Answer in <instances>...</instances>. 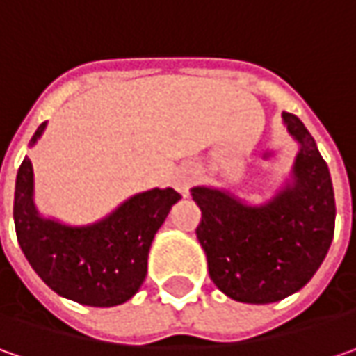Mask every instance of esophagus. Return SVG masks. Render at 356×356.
I'll use <instances>...</instances> for the list:
<instances>
[{
    "label": "esophagus",
    "instance_id": "obj_1",
    "mask_svg": "<svg viewBox=\"0 0 356 356\" xmlns=\"http://www.w3.org/2000/svg\"><path fill=\"white\" fill-rule=\"evenodd\" d=\"M193 181H195L193 171L183 169V171H179L177 177H175V187H177V191H181V193H187V191H189V187L193 185Z\"/></svg>",
    "mask_w": 356,
    "mask_h": 356
}]
</instances>
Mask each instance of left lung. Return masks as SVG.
Returning a JSON list of instances; mask_svg holds the SVG:
<instances>
[{"label": "left lung", "mask_w": 356, "mask_h": 356, "mask_svg": "<svg viewBox=\"0 0 356 356\" xmlns=\"http://www.w3.org/2000/svg\"><path fill=\"white\" fill-rule=\"evenodd\" d=\"M301 143L293 183L263 207H249L219 189L195 187L201 209L197 239L209 277L227 297L265 305L293 295L317 273L334 233L331 173L302 121L283 113Z\"/></svg>", "instance_id": "1"}]
</instances>
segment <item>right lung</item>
<instances>
[{"label":"right lung","instance_id":"add662e5","mask_svg":"<svg viewBox=\"0 0 356 356\" xmlns=\"http://www.w3.org/2000/svg\"><path fill=\"white\" fill-rule=\"evenodd\" d=\"M45 129L39 125L31 143ZM33 169L25 157L13 199V221L29 265L57 295L89 307L129 301L147 275L151 241L181 199L175 189H151L125 201L103 221L89 227L39 217L33 207Z\"/></svg>","mask_w":356,"mask_h":356}]
</instances>
